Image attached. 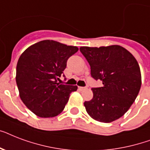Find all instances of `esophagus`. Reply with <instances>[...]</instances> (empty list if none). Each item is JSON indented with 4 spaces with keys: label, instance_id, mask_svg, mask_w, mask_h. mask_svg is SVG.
Segmentation results:
<instances>
[{
    "label": "esophagus",
    "instance_id": "34e87169",
    "mask_svg": "<svg viewBox=\"0 0 150 150\" xmlns=\"http://www.w3.org/2000/svg\"><path fill=\"white\" fill-rule=\"evenodd\" d=\"M86 87H82V86H79V89L80 91H82V90H85V89H86Z\"/></svg>",
    "mask_w": 150,
    "mask_h": 150
}]
</instances>
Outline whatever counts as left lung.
I'll list each match as a JSON object with an SVG mask.
<instances>
[{"label":"left lung","mask_w":150,"mask_h":150,"mask_svg":"<svg viewBox=\"0 0 150 150\" xmlns=\"http://www.w3.org/2000/svg\"><path fill=\"white\" fill-rule=\"evenodd\" d=\"M89 62L91 76L102 81L103 86L93 88V97L84 106L92 118L110 123L122 117L137 97L142 76L136 59L119 45L100 47H81Z\"/></svg>","instance_id":"8db88e82"}]
</instances>
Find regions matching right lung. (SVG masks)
I'll use <instances>...</instances> for the list:
<instances>
[{
	"label": "right lung",
	"mask_w": 150,
	"mask_h": 150,
	"mask_svg": "<svg viewBox=\"0 0 150 150\" xmlns=\"http://www.w3.org/2000/svg\"><path fill=\"white\" fill-rule=\"evenodd\" d=\"M79 50L77 47L57 41H40L20 56L16 67V83L20 98L36 116L54 117L65 107L70 93L77 86L57 82L67 61Z\"/></svg>",
	"instance_id": "add662e5"
}]
</instances>
